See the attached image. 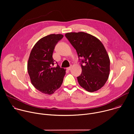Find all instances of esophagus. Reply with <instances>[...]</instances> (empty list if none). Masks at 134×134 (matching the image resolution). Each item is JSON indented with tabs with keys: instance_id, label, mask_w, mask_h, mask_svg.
<instances>
[{
	"instance_id": "34e87169",
	"label": "esophagus",
	"mask_w": 134,
	"mask_h": 134,
	"mask_svg": "<svg viewBox=\"0 0 134 134\" xmlns=\"http://www.w3.org/2000/svg\"><path fill=\"white\" fill-rule=\"evenodd\" d=\"M71 66H70V67H68V68H67V69L68 70H69L71 69Z\"/></svg>"
}]
</instances>
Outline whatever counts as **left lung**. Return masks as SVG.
Returning <instances> with one entry per match:
<instances>
[{"label":"left lung","mask_w":134,"mask_h":134,"mask_svg":"<svg viewBox=\"0 0 134 134\" xmlns=\"http://www.w3.org/2000/svg\"><path fill=\"white\" fill-rule=\"evenodd\" d=\"M65 36L83 58L81 75L77 77L80 86L88 92L100 90L107 81L110 73V59L107 50L97 37L83 32H70Z\"/></svg>","instance_id":"left-lung-1"}]
</instances>
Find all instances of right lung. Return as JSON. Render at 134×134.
<instances>
[{
  "mask_svg": "<svg viewBox=\"0 0 134 134\" xmlns=\"http://www.w3.org/2000/svg\"><path fill=\"white\" fill-rule=\"evenodd\" d=\"M64 35L52 34L38 41L33 47L28 60L27 71L31 83L45 94H52L62 85L66 69L57 65L53 67L55 46Z\"/></svg>",
  "mask_w": 134,
  "mask_h": 134,
  "instance_id": "1",
  "label": "right lung"
}]
</instances>
